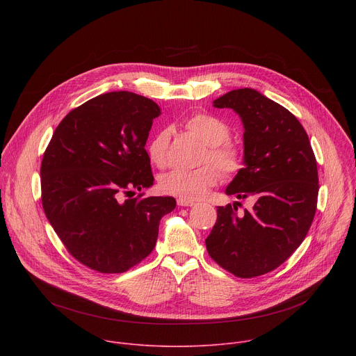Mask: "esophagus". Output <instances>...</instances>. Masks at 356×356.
I'll use <instances>...</instances> for the list:
<instances>
[{
	"instance_id": "obj_1",
	"label": "esophagus",
	"mask_w": 356,
	"mask_h": 356,
	"mask_svg": "<svg viewBox=\"0 0 356 356\" xmlns=\"http://www.w3.org/2000/svg\"><path fill=\"white\" fill-rule=\"evenodd\" d=\"M194 204L195 202L193 200H187V198H181V197L177 198V206H180V207H193Z\"/></svg>"
}]
</instances>
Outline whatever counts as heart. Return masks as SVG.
Here are the masks:
<instances>
[{
    "instance_id": "obj_1",
    "label": "heart",
    "mask_w": 356,
    "mask_h": 356,
    "mask_svg": "<svg viewBox=\"0 0 356 356\" xmlns=\"http://www.w3.org/2000/svg\"><path fill=\"white\" fill-rule=\"evenodd\" d=\"M184 128L207 145L200 158V162L204 165L193 170L176 169L169 172L161 179V188L172 195L195 200L220 181V170L227 177L241 172L243 150L238 143L229 140L231 131L228 125L211 114L197 113L190 115ZM170 136V129H161L147 143V156L159 169L169 166Z\"/></svg>"
}]
</instances>
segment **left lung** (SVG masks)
Here are the masks:
<instances>
[{
    "mask_svg": "<svg viewBox=\"0 0 356 356\" xmlns=\"http://www.w3.org/2000/svg\"><path fill=\"white\" fill-rule=\"evenodd\" d=\"M243 122L245 168L225 193L255 200L217 209L206 239L211 259L241 279L266 275L284 264L306 238L317 210L318 170L307 132L283 106L257 90H232L214 101Z\"/></svg>",
    "mask_w": 356,
    "mask_h": 356,
    "instance_id": "1",
    "label": "left lung"
}]
</instances>
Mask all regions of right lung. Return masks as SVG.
I'll list each match as a JSON object with an SVG mask.
<instances>
[{
    "label": "right lung",
    "mask_w": 356,
    "mask_h": 356,
    "mask_svg": "<svg viewBox=\"0 0 356 356\" xmlns=\"http://www.w3.org/2000/svg\"><path fill=\"white\" fill-rule=\"evenodd\" d=\"M161 108L129 91L97 95L58 125L40 165L42 207L70 255L122 273L154 250L173 197H134L154 184L145 143ZM129 198L127 199L126 197Z\"/></svg>",
    "instance_id": "1"
}]
</instances>
